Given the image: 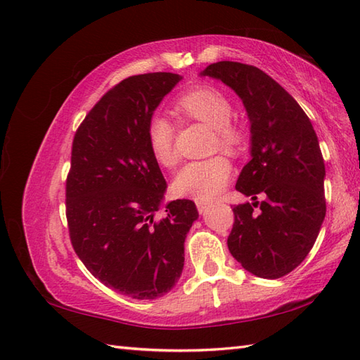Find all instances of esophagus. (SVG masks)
<instances>
[{
	"label": "esophagus",
	"instance_id": "esophagus-1",
	"mask_svg": "<svg viewBox=\"0 0 360 360\" xmlns=\"http://www.w3.org/2000/svg\"><path fill=\"white\" fill-rule=\"evenodd\" d=\"M210 207V202H204V201H196V209L200 213H205L207 209Z\"/></svg>",
	"mask_w": 360,
	"mask_h": 360
}]
</instances>
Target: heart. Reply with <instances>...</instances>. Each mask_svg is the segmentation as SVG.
<instances>
[{
	"mask_svg": "<svg viewBox=\"0 0 360 360\" xmlns=\"http://www.w3.org/2000/svg\"><path fill=\"white\" fill-rule=\"evenodd\" d=\"M174 108L182 119L212 128L210 151L221 150L231 156H238L246 147V128L232 119L233 105L219 89L204 86L188 91L176 101ZM176 133V125L164 114L156 112L148 119V147L159 165L173 167L178 162V153L174 148ZM232 170L229 159L221 155L193 160L176 173L173 190L181 196L210 201L227 187Z\"/></svg>",
	"mask_w": 360,
	"mask_h": 360,
	"instance_id": "heart-1",
	"label": "heart"
}]
</instances>
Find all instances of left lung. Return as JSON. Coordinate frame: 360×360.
<instances>
[{"label":"left lung","instance_id":"1","mask_svg":"<svg viewBox=\"0 0 360 360\" xmlns=\"http://www.w3.org/2000/svg\"><path fill=\"white\" fill-rule=\"evenodd\" d=\"M202 75L231 86L250 119L252 159L236 190L255 202L232 209L229 250L257 277H285L309 254L326 213L325 164L314 128L295 98L257 66L218 62Z\"/></svg>","mask_w":360,"mask_h":360}]
</instances>
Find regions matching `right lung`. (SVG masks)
Wrapping results in <instances>:
<instances>
[{"instance_id":"1","label":"right lung","mask_w":360,"mask_h":360,"mask_svg":"<svg viewBox=\"0 0 360 360\" xmlns=\"http://www.w3.org/2000/svg\"><path fill=\"white\" fill-rule=\"evenodd\" d=\"M179 80L172 72L122 80L89 110L72 141L66 176L72 248L105 286L137 300L172 290L198 218L190 200L172 201L156 218L167 186L148 147L147 124Z\"/></svg>"}]
</instances>
